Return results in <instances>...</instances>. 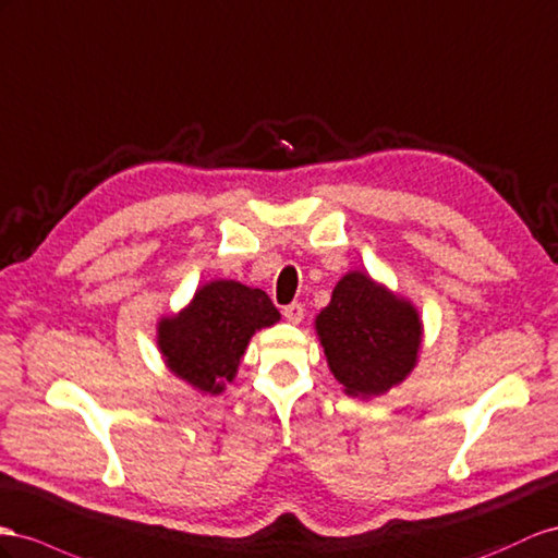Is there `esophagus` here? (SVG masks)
Returning a JSON list of instances; mask_svg holds the SVG:
<instances>
[{
    "mask_svg": "<svg viewBox=\"0 0 558 558\" xmlns=\"http://www.w3.org/2000/svg\"><path fill=\"white\" fill-rule=\"evenodd\" d=\"M282 316H284V320L288 323H292V325H299L302 323V318H304V306L302 304H290V306H284L282 308Z\"/></svg>",
    "mask_w": 558,
    "mask_h": 558,
    "instance_id": "obj_1",
    "label": "esophagus"
}]
</instances>
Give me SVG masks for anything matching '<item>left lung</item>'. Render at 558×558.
Instances as JSON below:
<instances>
[{"mask_svg":"<svg viewBox=\"0 0 558 558\" xmlns=\"http://www.w3.org/2000/svg\"><path fill=\"white\" fill-rule=\"evenodd\" d=\"M316 332L335 379L353 398L398 387L415 369L422 347L417 308L363 270H349L337 282Z\"/></svg>","mask_w":558,"mask_h":558,"instance_id":"obj_1","label":"left lung"}]
</instances>
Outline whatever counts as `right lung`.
I'll list each match as a JSON object with an SVG mask.
<instances>
[{
  "label": "right lung",
  "instance_id": "right-lung-1",
  "mask_svg": "<svg viewBox=\"0 0 558 558\" xmlns=\"http://www.w3.org/2000/svg\"><path fill=\"white\" fill-rule=\"evenodd\" d=\"M280 320L264 290L235 280H211L191 304L157 323V347L167 367L199 393L219 396L238 375L256 330Z\"/></svg>",
  "mask_w": 558,
  "mask_h": 558
}]
</instances>
